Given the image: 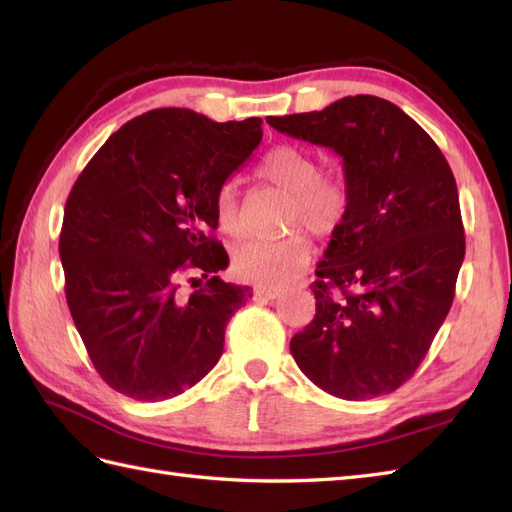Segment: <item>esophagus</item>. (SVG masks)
I'll use <instances>...</instances> for the list:
<instances>
[{
	"label": "esophagus",
	"instance_id": "esophagus-1",
	"mask_svg": "<svg viewBox=\"0 0 512 512\" xmlns=\"http://www.w3.org/2000/svg\"><path fill=\"white\" fill-rule=\"evenodd\" d=\"M255 295H257V297H264V299H277V297L281 295V290H277V288H262V286H257V288H255Z\"/></svg>",
	"mask_w": 512,
	"mask_h": 512
}]
</instances>
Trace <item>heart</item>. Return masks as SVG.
Segmentation results:
<instances>
[{
  "instance_id": "heart-1",
  "label": "heart",
  "mask_w": 512,
  "mask_h": 512,
  "mask_svg": "<svg viewBox=\"0 0 512 512\" xmlns=\"http://www.w3.org/2000/svg\"><path fill=\"white\" fill-rule=\"evenodd\" d=\"M319 162L310 151L292 145L270 149L255 173L270 187L288 195L284 206V228H306L314 237H330L343 226L350 193L343 180L319 173ZM213 213L222 233L239 237L244 233L242 202L235 180H224L215 191ZM312 248L303 233L281 239H250L233 250L231 266L237 277L262 288H281L295 281L310 264Z\"/></svg>"
}]
</instances>
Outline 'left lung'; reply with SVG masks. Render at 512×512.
Wrapping results in <instances>:
<instances>
[{"label":"left lung","mask_w":512,"mask_h":512,"mask_svg":"<svg viewBox=\"0 0 512 512\" xmlns=\"http://www.w3.org/2000/svg\"><path fill=\"white\" fill-rule=\"evenodd\" d=\"M343 158L350 209L312 284L314 319L290 341L299 369L345 400L396 391L451 310L464 262L458 184L447 158L398 105L345 96L321 112L268 116Z\"/></svg>","instance_id":"obj_1"}]
</instances>
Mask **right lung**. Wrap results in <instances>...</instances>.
Listing matches in <instances>:
<instances>
[{"label":"right lung","instance_id":"obj_1","mask_svg":"<svg viewBox=\"0 0 512 512\" xmlns=\"http://www.w3.org/2000/svg\"><path fill=\"white\" fill-rule=\"evenodd\" d=\"M259 143L262 118L215 123L162 107L125 123L76 178L59 237L65 299L118 394L178 396L220 361L250 290L217 277L228 255L213 235V198Z\"/></svg>","mask_w":512,"mask_h":512}]
</instances>
